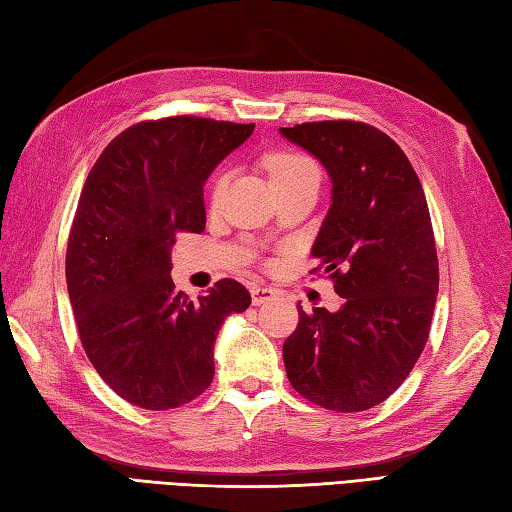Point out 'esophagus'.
<instances>
[{
  "label": "esophagus",
  "instance_id": "34e87169",
  "mask_svg": "<svg viewBox=\"0 0 512 512\" xmlns=\"http://www.w3.org/2000/svg\"><path fill=\"white\" fill-rule=\"evenodd\" d=\"M278 298V289L274 287H267V285H254L252 287V302L256 307L265 305L269 300H276Z\"/></svg>",
  "mask_w": 512,
  "mask_h": 512
}]
</instances>
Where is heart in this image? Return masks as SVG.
I'll list each match as a JSON object with an SVG mask.
<instances>
[{"label": "heart", "mask_w": 512, "mask_h": 512, "mask_svg": "<svg viewBox=\"0 0 512 512\" xmlns=\"http://www.w3.org/2000/svg\"><path fill=\"white\" fill-rule=\"evenodd\" d=\"M265 168L269 172V181L271 185L278 183H287L300 179V176L307 174H318L316 163L309 159L307 154L300 152H291V150H278L265 156ZM225 174H218L216 181L212 183V201H218V196L225 190Z\"/></svg>", "instance_id": "1"}]
</instances>
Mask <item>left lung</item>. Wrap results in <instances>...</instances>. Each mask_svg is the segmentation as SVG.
<instances>
[{"mask_svg":"<svg viewBox=\"0 0 512 512\" xmlns=\"http://www.w3.org/2000/svg\"><path fill=\"white\" fill-rule=\"evenodd\" d=\"M280 134L331 179L311 256L342 298L338 311L298 307L287 378L329 411H367L406 380L429 338L440 283L429 205L400 145L373 125L316 121Z\"/></svg>","mask_w":512,"mask_h":512,"instance_id":"8db88e82","label":"left lung"}]
</instances>
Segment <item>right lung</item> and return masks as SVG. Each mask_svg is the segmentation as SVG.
<instances>
[{
  "mask_svg": "<svg viewBox=\"0 0 512 512\" xmlns=\"http://www.w3.org/2000/svg\"><path fill=\"white\" fill-rule=\"evenodd\" d=\"M254 123L168 117L108 143L86 179L66 252V283L88 360L123 400L176 409L214 378V340L252 305L223 278L196 302L172 283L179 232L205 229L203 185Z\"/></svg>",
  "mask_w": 512,
  "mask_h": 512,
  "instance_id": "add662e5",
  "label": "right lung"
}]
</instances>
